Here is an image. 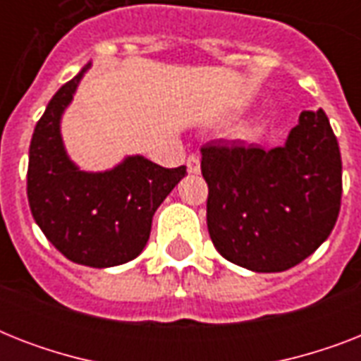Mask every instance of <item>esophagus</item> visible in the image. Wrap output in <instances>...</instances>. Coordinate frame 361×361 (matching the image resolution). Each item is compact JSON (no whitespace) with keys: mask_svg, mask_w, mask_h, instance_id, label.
<instances>
[{"mask_svg":"<svg viewBox=\"0 0 361 361\" xmlns=\"http://www.w3.org/2000/svg\"><path fill=\"white\" fill-rule=\"evenodd\" d=\"M187 169H189L191 174H198V172H200V157L195 155V153L189 155V157H187Z\"/></svg>","mask_w":361,"mask_h":361,"instance_id":"obj_1","label":"esophagus"}]
</instances>
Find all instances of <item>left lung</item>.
Returning a JSON list of instances; mask_svg holds the SVG:
<instances>
[{
  "label": "left lung",
  "mask_w": 361,
  "mask_h": 361,
  "mask_svg": "<svg viewBox=\"0 0 361 361\" xmlns=\"http://www.w3.org/2000/svg\"><path fill=\"white\" fill-rule=\"evenodd\" d=\"M208 232L241 268L285 271L330 236L341 208V153L324 110H303L285 146L241 142L200 147Z\"/></svg>",
  "instance_id": "left-lung-1"
}]
</instances>
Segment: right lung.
<instances>
[{
    "mask_svg": "<svg viewBox=\"0 0 361 361\" xmlns=\"http://www.w3.org/2000/svg\"><path fill=\"white\" fill-rule=\"evenodd\" d=\"M90 63L59 87L37 121L30 144L27 200L47 240L63 257L90 268L136 258L152 232L153 214L187 174L142 155L106 172H84L63 147L59 120Z\"/></svg>",
    "mask_w": 361,
    "mask_h": 361,
    "instance_id": "add662e5",
    "label": "right lung"
}]
</instances>
